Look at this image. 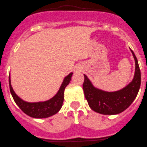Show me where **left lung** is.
<instances>
[{"instance_id":"obj_1","label":"left lung","mask_w":147,"mask_h":147,"mask_svg":"<svg viewBox=\"0 0 147 147\" xmlns=\"http://www.w3.org/2000/svg\"><path fill=\"white\" fill-rule=\"evenodd\" d=\"M135 61L133 80L122 89L106 92L96 88L85 74L83 89L88 104L92 110L102 115H116L126 110L136 97L141 86V71L137 58L131 50Z\"/></svg>"}]
</instances>
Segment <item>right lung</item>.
<instances>
[{
    "mask_svg": "<svg viewBox=\"0 0 147 147\" xmlns=\"http://www.w3.org/2000/svg\"><path fill=\"white\" fill-rule=\"evenodd\" d=\"M73 73H70L68 76L64 78L59 90L54 97L48 100L37 102H28L21 99L15 93L11 84V78L9 76V87L11 94L13 100L19 108L29 116L34 118H45L56 114L63 105L64 100V90L67 85L71 80Z\"/></svg>",
    "mask_w": 147,
    "mask_h": 147,
    "instance_id": "add662e5",
    "label": "right lung"
}]
</instances>
